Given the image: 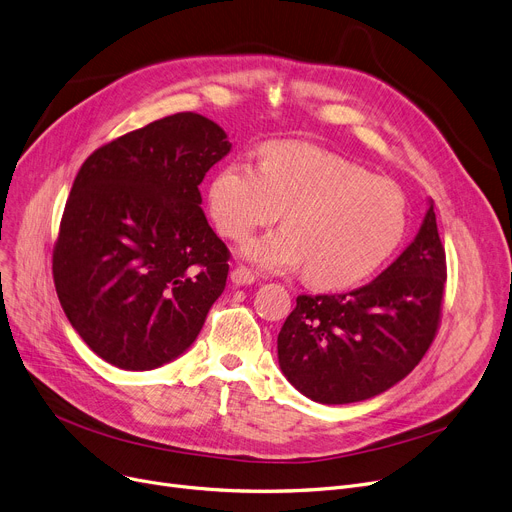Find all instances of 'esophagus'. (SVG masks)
<instances>
[{"label": "esophagus", "instance_id": "1", "mask_svg": "<svg viewBox=\"0 0 512 512\" xmlns=\"http://www.w3.org/2000/svg\"><path fill=\"white\" fill-rule=\"evenodd\" d=\"M230 280L236 286H249V284L255 282V274L251 270H247L245 265H238V267H234V270H232Z\"/></svg>", "mask_w": 512, "mask_h": 512}]
</instances>
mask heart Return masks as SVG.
<instances>
[{"label":"heart","mask_w":512,"mask_h":512,"mask_svg":"<svg viewBox=\"0 0 512 512\" xmlns=\"http://www.w3.org/2000/svg\"><path fill=\"white\" fill-rule=\"evenodd\" d=\"M218 232L240 240L278 220L280 230L249 240L242 255L263 270L305 265L317 286L355 284L396 251L407 230V197L390 178L311 143L278 141L259 166L228 161L207 193Z\"/></svg>","instance_id":"obj_1"}]
</instances>
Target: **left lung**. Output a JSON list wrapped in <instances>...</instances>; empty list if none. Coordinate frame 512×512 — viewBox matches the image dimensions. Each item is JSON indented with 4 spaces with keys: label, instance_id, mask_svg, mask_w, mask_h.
<instances>
[{
    "label": "left lung",
    "instance_id": "1",
    "mask_svg": "<svg viewBox=\"0 0 512 512\" xmlns=\"http://www.w3.org/2000/svg\"><path fill=\"white\" fill-rule=\"evenodd\" d=\"M446 284V251L429 205L417 238L365 286L299 294L278 334L286 380L321 405L378 396L432 346Z\"/></svg>",
    "mask_w": 512,
    "mask_h": 512
}]
</instances>
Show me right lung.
I'll return each instance as SVG.
<instances>
[{"label":"right lung","mask_w":512,"mask_h":512,"mask_svg":"<svg viewBox=\"0 0 512 512\" xmlns=\"http://www.w3.org/2000/svg\"><path fill=\"white\" fill-rule=\"evenodd\" d=\"M230 147L218 124L180 112L122 134L80 166L51 270L68 321L103 361L155 369L199 336L230 270L199 184Z\"/></svg>","instance_id":"1"}]
</instances>
